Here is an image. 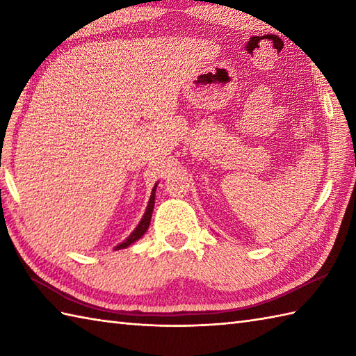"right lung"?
I'll return each instance as SVG.
<instances>
[{
	"mask_svg": "<svg viewBox=\"0 0 356 356\" xmlns=\"http://www.w3.org/2000/svg\"><path fill=\"white\" fill-rule=\"evenodd\" d=\"M153 208H154V195H151V199H149V202H148L147 213H145V216H143V218L140 220L139 226L133 231L131 236L128 237V238L124 241V243H120L119 246H116V249H124V248H127V246H130L131 243H134L136 240H139V238L143 236V234L147 232L148 226H149V222H151V214H153Z\"/></svg>",
	"mask_w": 356,
	"mask_h": 356,
	"instance_id": "obj_1",
	"label": "right lung"
}]
</instances>
